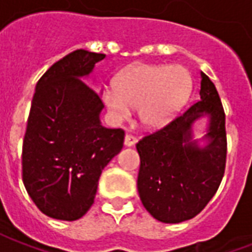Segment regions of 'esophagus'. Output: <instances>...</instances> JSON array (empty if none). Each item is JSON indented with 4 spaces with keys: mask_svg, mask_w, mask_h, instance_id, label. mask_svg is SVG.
I'll list each match as a JSON object with an SVG mask.
<instances>
[{
    "mask_svg": "<svg viewBox=\"0 0 252 252\" xmlns=\"http://www.w3.org/2000/svg\"><path fill=\"white\" fill-rule=\"evenodd\" d=\"M137 142V139L135 136H132V135H126V139H124V144H126V147H132V146H135Z\"/></svg>",
    "mask_w": 252,
    "mask_h": 252,
    "instance_id": "obj_1",
    "label": "esophagus"
}]
</instances>
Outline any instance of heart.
<instances>
[{
	"mask_svg": "<svg viewBox=\"0 0 252 252\" xmlns=\"http://www.w3.org/2000/svg\"><path fill=\"white\" fill-rule=\"evenodd\" d=\"M191 79L182 66L137 63L117 78L116 88L104 92V102L115 120H126L132 108L143 126L158 129L173 120L189 98Z\"/></svg>",
	"mask_w": 252,
	"mask_h": 252,
	"instance_id": "obj_1",
	"label": "heart"
}]
</instances>
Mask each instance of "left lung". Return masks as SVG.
Instances as JSON below:
<instances>
[{
  "instance_id": "8db88e82",
  "label": "left lung",
  "mask_w": 252,
  "mask_h": 252,
  "mask_svg": "<svg viewBox=\"0 0 252 252\" xmlns=\"http://www.w3.org/2000/svg\"><path fill=\"white\" fill-rule=\"evenodd\" d=\"M208 117L207 133L192 139V126ZM140 157L137 190L159 221L175 224L197 216L220 186L227 158L225 115L216 86L201 71L200 101L162 129L136 144Z\"/></svg>"
}]
</instances>
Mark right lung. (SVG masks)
<instances>
[{
  "label": "right lung",
  "mask_w": 252,
  "mask_h": 252,
  "mask_svg": "<svg viewBox=\"0 0 252 252\" xmlns=\"http://www.w3.org/2000/svg\"><path fill=\"white\" fill-rule=\"evenodd\" d=\"M104 54L75 50L36 83L23 142V182L46 216L74 221L93 205L124 131L101 126V95L83 82Z\"/></svg>",
  "instance_id": "obj_1"
}]
</instances>
